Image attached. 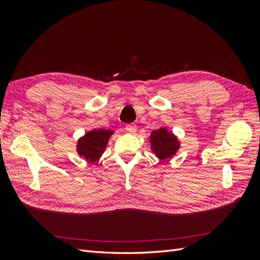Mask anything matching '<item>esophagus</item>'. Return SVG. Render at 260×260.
I'll list each match as a JSON object with an SVG mask.
<instances>
[{
    "label": "esophagus",
    "instance_id": "obj_1",
    "mask_svg": "<svg viewBox=\"0 0 260 260\" xmlns=\"http://www.w3.org/2000/svg\"><path fill=\"white\" fill-rule=\"evenodd\" d=\"M125 130H127L129 133H131V135H133V133L137 132V124L136 123H129L125 125Z\"/></svg>",
    "mask_w": 260,
    "mask_h": 260
}]
</instances>
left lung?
I'll list each match as a JSON object with an SVG mask.
<instances>
[{
	"label": "left lung",
	"instance_id": "1",
	"mask_svg": "<svg viewBox=\"0 0 260 260\" xmlns=\"http://www.w3.org/2000/svg\"><path fill=\"white\" fill-rule=\"evenodd\" d=\"M149 142L152 144V151L161 160H166L174 156L179 149V141L168 132L166 128H160L154 130L149 137Z\"/></svg>",
	"mask_w": 260,
	"mask_h": 260
}]
</instances>
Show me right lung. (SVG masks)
<instances>
[{
    "instance_id": "add662e5",
    "label": "right lung",
    "mask_w": 260,
    "mask_h": 260,
    "mask_svg": "<svg viewBox=\"0 0 260 260\" xmlns=\"http://www.w3.org/2000/svg\"><path fill=\"white\" fill-rule=\"evenodd\" d=\"M113 135L112 130L94 129L79 139L77 144V152L86 160L96 162L101 155L104 153L109 137Z\"/></svg>"
}]
</instances>
